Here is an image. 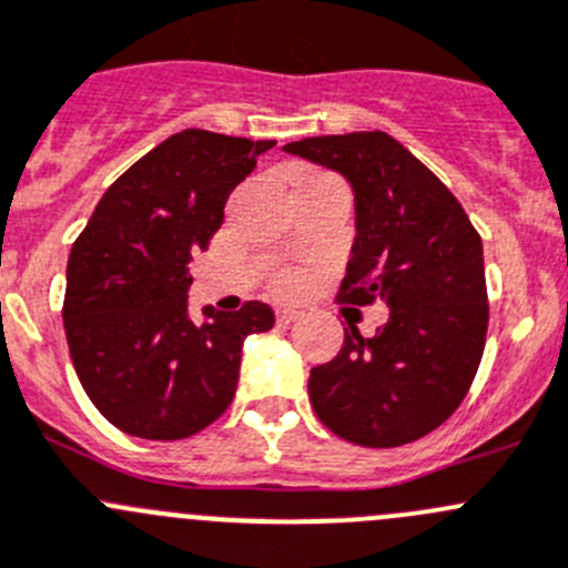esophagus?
Returning <instances> with one entry per match:
<instances>
[{"label":"esophagus","mask_w":568,"mask_h":568,"mask_svg":"<svg viewBox=\"0 0 568 568\" xmlns=\"http://www.w3.org/2000/svg\"><path fill=\"white\" fill-rule=\"evenodd\" d=\"M274 316H277L280 324H291L300 318V311H291V307H277V313H274Z\"/></svg>","instance_id":"obj_1"}]
</instances>
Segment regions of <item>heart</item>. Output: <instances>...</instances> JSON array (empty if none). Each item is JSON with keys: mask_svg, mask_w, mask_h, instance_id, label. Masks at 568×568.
Returning a JSON list of instances; mask_svg holds the SVG:
<instances>
[{"mask_svg": "<svg viewBox=\"0 0 568 568\" xmlns=\"http://www.w3.org/2000/svg\"><path fill=\"white\" fill-rule=\"evenodd\" d=\"M294 185H341V183L327 172H302L296 174ZM274 291L283 296L296 294V291H300V277H296V274H280L277 283H274Z\"/></svg>", "mask_w": 568, "mask_h": 568, "instance_id": "heart-1", "label": "heart"}]
</instances>
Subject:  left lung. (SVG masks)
I'll return each mask as SVG.
<instances>
[{
  "instance_id": "8db88e82",
  "label": "left lung",
  "mask_w": 568,
  "mask_h": 568,
  "mask_svg": "<svg viewBox=\"0 0 568 568\" xmlns=\"http://www.w3.org/2000/svg\"><path fill=\"white\" fill-rule=\"evenodd\" d=\"M283 150L349 180L355 244L338 302L390 311L374 338L349 324L338 355L311 368L313 410L361 447L416 442L458 410L486 349L480 235L453 191L388 132L302 138Z\"/></svg>"
}]
</instances>
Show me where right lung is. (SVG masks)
Listing matches in <instances>:
<instances>
[{
	"mask_svg": "<svg viewBox=\"0 0 568 568\" xmlns=\"http://www.w3.org/2000/svg\"><path fill=\"white\" fill-rule=\"evenodd\" d=\"M274 141L183 130L132 163L99 200L65 266L63 327L97 410L126 436L178 442L235 396L241 346L272 307L189 318L191 257L207 250L235 185Z\"/></svg>",
	"mask_w": 568,
	"mask_h": 568,
	"instance_id": "obj_1",
	"label": "right lung"
}]
</instances>
